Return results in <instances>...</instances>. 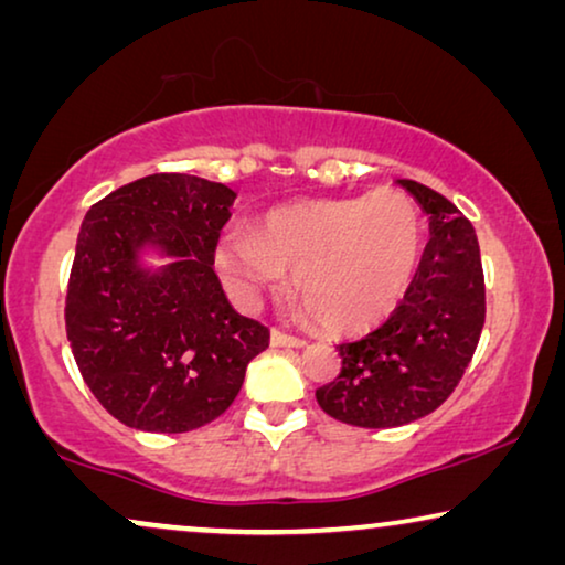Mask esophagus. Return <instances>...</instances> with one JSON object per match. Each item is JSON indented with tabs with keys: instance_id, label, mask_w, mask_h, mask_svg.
Returning <instances> with one entry per match:
<instances>
[{
	"instance_id": "1",
	"label": "esophagus",
	"mask_w": 565,
	"mask_h": 565,
	"mask_svg": "<svg viewBox=\"0 0 565 565\" xmlns=\"http://www.w3.org/2000/svg\"><path fill=\"white\" fill-rule=\"evenodd\" d=\"M269 344H273V347H296V350H300V347H306L303 339L282 334V331H275V329H273V334H269Z\"/></svg>"
}]
</instances>
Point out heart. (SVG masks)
<instances>
[{
  "label": "heart",
  "instance_id": "1",
  "mask_svg": "<svg viewBox=\"0 0 565 565\" xmlns=\"http://www.w3.org/2000/svg\"><path fill=\"white\" fill-rule=\"evenodd\" d=\"M424 226L404 192L306 200L262 215L257 231L215 244V269L238 306L254 308L292 267L300 311L321 329L358 334L396 311L414 280Z\"/></svg>",
  "mask_w": 565,
  "mask_h": 565
}]
</instances>
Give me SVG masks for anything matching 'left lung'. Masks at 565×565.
Returning <instances> with one entry per match:
<instances>
[{"label": "left lung", "instance_id": "left-lung-1", "mask_svg": "<svg viewBox=\"0 0 565 565\" xmlns=\"http://www.w3.org/2000/svg\"><path fill=\"white\" fill-rule=\"evenodd\" d=\"M429 221L404 300L367 337L337 347L342 373L316 391L337 422L404 427L443 406L473 358L486 321L481 249L470 221L439 192L398 180Z\"/></svg>", "mask_w": 565, "mask_h": 565}]
</instances>
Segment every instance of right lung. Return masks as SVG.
Here are the masks:
<instances>
[{
    "label": "right lung",
    "mask_w": 565,
    "mask_h": 565,
    "mask_svg": "<svg viewBox=\"0 0 565 565\" xmlns=\"http://www.w3.org/2000/svg\"><path fill=\"white\" fill-rule=\"evenodd\" d=\"M236 192L151 174L84 215L66 296L79 373L115 419L180 435L234 404L269 331L228 303L213 254ZM159 258L161 266H153Z\"/></svg>",
    "instance_id": "add662e5"
}]
</instances>
